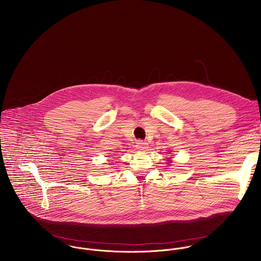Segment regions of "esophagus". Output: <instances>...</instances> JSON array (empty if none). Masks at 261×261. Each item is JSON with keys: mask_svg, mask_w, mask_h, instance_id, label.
Instances as JSON below:
<instances>
[{"mask_svg": "<svg viewBox=\"0 0 261 261\" xmlns=\"http://www.w3.org/2000/svg\"><path fill=\"white\" fill-rule=\"evenodd\" d=\"M136 147L139 150H145V149H148V144L144 141H138Z\"/></svg>", "mask_w": 261, "mask_h": 261, "instance_id": "obj_1", "label": "esophagus"}]
</instances>
